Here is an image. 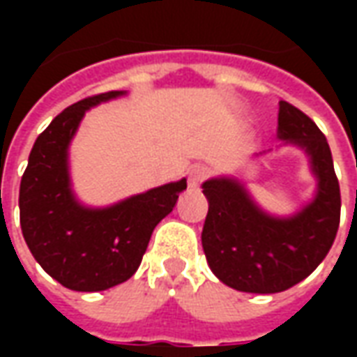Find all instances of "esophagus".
I'll use <instances>...</instances> for the list:
<instances>
[{"mask_svg": "<svg viewBox=\"0 0 357 357\" xmlns=\"http://www.w3.org/2000/svg\"><path fill=\"white\" fill-rule=\"evenodd\" d=\"M206 176H208V170H206L204 166H195V168H191V170H189V176H187L189 187H191V189H197Z\"/></svg>", "mask_w": 357, "mask_h": 357, "instance_id": "1", "label": "esophagus"}]
</instances>
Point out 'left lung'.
<instances>
[{
    "label": "left lung",
    "instance_id": "obj_1",
    "mask_svg": "<svg viewBox=\"0 0 357 357\" xmlns=\"http://www.w3.org/2000/svg\"><path fill=\"white\" fill-rule=\"evenodd\" d=\"M277 139L304 151L315 178L314 199L294 214H269L235 176L202 183L208 201L202 248L212 273L235 291L273 294L291 289L323 262L337 237L340 187L325 135L302 110L279 101Z\"/></svg>",
    "mask_w": 357,
    "mask_h": 357
}]
</instances>
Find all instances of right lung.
<instances>
[{
	"label": "right lung",
	"instance_id": "1",
	"mask_svg": "<svg viewBox=\"0 0 357 357\" xmlns=\"http://www.w3.org/2000/svg\"><path fill=\"white\" fill-rule=\"evenodd\" d=\"M128 91L88 97L43 130L20 179V227L45 273L80 292L107 291L137 271L156 224L170 214L187 179L153 187L109 206H88L73 189L68 149L91 107Z\"/></svg>",
	"mask_w": 357,
	"mask_h": 357
}]
</instances>
